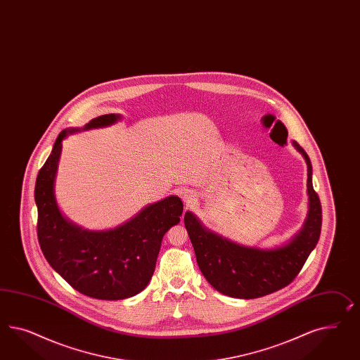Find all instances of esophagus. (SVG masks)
Masks as SVG:
<instances>
[{
  "instance_id": "esophagus-1",
  "label": "esophagus",
  "mask_w": 360,
  "mask_h": 360,
  "mask_svg": "<svg viewBox=\"0 0 360 360\" xmlns=\"http://www.w3.org/2000/svg\"><path fill=\"white\" fill-rule=\"evenodd\" d=\"M181 194H182V199H184L186 205H187V207H191L195 202L194 193H191V191H188V190H185V191H182Z\"/></svg>"
}]
</instances>
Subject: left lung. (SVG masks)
Returning a JSON list of instances; mask_svg holds the SVG:
<instances>
[{"label": "left lung", "instance_id": "obj_1", "mask_svg": "<svg viewBox=\"0 0 360 360\" xmlns=\"http://www.w3.org/2000/svg\"><path fill=\"white\" fill-rule=\"evenodd\" d=\"M308 166L309 208L302 231L281 248L263 250L232 243L210 232L191 212L185 225L194 246L196 262L214 290L237 299H257L288 285L319 243L322 224L320 198L313 190L311 160L302 146L292 141Z\"/></svg>", "mask_w": 360, "mask_h": 360}]
</instances>
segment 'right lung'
Wrapping results in <instances>:
<instances>
[{
    "mask_svg": "<svg viewBox=\"0 0 360 360\" xmlns=\"http://www.w3.org/2000/svg\"><path fill=\"white\" fill-rule=\"evenodd\" d=\"M120 115L94 117L84 129L117 123ZM78 128L58 135L35 184L38 240L51 267L76 291L99 300H123L143 291L152 279L164 234L181 221L178 196L148 205L129 221L110 231L93 232L68 221L55 199V178L63 140Z\"/></svg>",
    "mask_w": 360,
    "mask_h": 360,
    "instance_id": "obj_1",
    "label": "right lung"
}]
</instances>
